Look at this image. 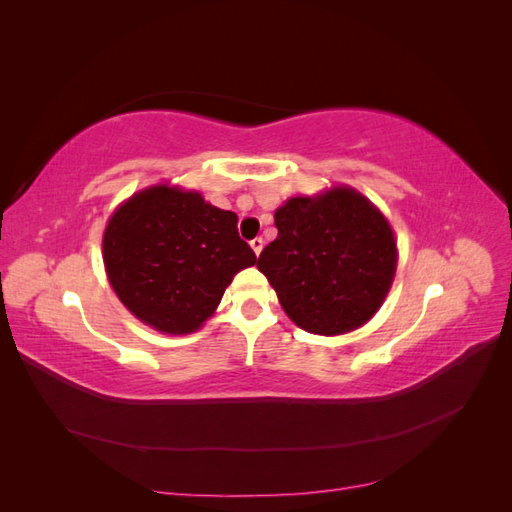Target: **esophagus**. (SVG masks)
I'll return each mask as SVG.
<instances>
[{"label":"esophagus","instance_id":"34e87169","mask_svg":"<svg viewBox=\"0 0 512 512\" xmlns=\"http://www.w3.org/2000/svg\"><path fill=\"white\" fill-rule=\"evenodd\" d=\"M250 245H252V250L256 252V256L262 252V247H265V241H262V237H256V239H252L250 241Z\"/></svg>","mask_w":512,"mask_h":512}]
</instances>
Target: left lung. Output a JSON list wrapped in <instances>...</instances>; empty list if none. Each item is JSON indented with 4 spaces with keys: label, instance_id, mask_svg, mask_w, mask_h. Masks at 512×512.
<instances>
[{
    "label": "left lung",
    "instance_id": "obj_1",
    "mask_svg": "<svg viewBox=\"0 0 512 512\" xmlns=\"http://www.w3.org/2000/svg\"><path fill=\"white\" fill-rule=\"evenodd\" d=\"M277 239L260 252L284 312L316 335H344L374 316L391 290L397 243L391 224L348 185L294 196L275 211Z\"/></svg>",
    "mask_w": 512,
    "mask_h": 512
}]
</instances>
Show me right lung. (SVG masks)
<instances>
[{"label": "right lung", "instance_id": "right-lung-1", "mask_svg": "<svg viewBox=\"0 0 512 512\" xmlns=\"http://www.w3.org/2000/svg\"><path fill=\"white\" fill-rule=\"evenodd\" d=\"M102 256L119 301L168 335L203 327L232 277L256 265L237 213L166 183L134 194L111 215Z\"/></svg>", "mask_w": 512, "mask_h": 512}]
</instances>
